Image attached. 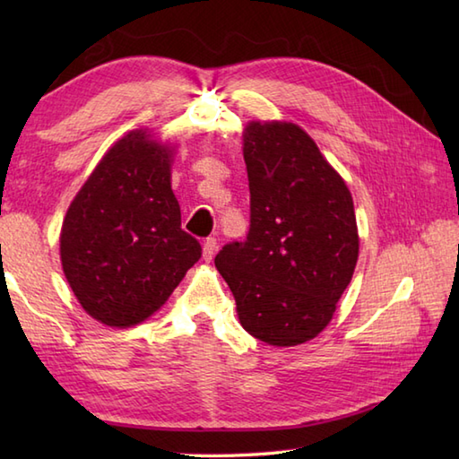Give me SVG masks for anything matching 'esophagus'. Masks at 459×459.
<instances>
[{
  "label": "esophagus",
  "mask_w": 459,
  "mask_h": 459,
  "mask_svg": "<svg viewBox=\"0 0 459 459\" xmlns=\"http://www.w3.org/2000/svg\"><path fill=\"white\" fill-rule=\"evenodd\" d=\"M214 252H217V238L214 237H209L207 240L203 242V258L204 260H212V256H214Z\"/></svg>",
  "instance_id": "34e87169"
}]
</instances>
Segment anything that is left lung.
Returning a JSON list of instances; mask_svg holds the SVG:
<instances>
[{
  "label": "left lung",
  "mask_w": 459,
  "mask_h": 459,
  "mask_svg": "<svg viewBox=\"0 0 459 459\" xmlns=\"http://www.w3.org/2000/svg\"><path fill=\"white\" fill-rule=\"evenodd\" d=\"M245 161L248 235L224 245L214 266L252 337L276 347L306 343L329 324L353 278V199L296 124H248Z\"/></svg>",
  "instance_id": "obj_1"
}]
</instances>
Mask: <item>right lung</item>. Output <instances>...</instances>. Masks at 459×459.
Returning <instances> with one entry per match:
<instances>
[{"instance_id":"right-lung-1","label":"right lung","mask_w":459,"mask_h":459,"mask_svg":"<svg viewBox=\"0 0 459 459\" xmlns=\"http://www.w3.org/2000/svg\"><path fill=\"white\" fill-rule=\"evenodd\" d=\"M171 150L142 130L116 142L66 211L61 260L89 314L130 327L158 311L201 258L181 229Z\"/></svg>"}]
</instances>
